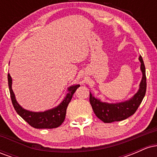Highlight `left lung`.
I'll return each instance as SVG.
<instances>
[{
    "mask_svg": "<svg viewBox=\"0 0 157 157\" xmlns=\"http://www.w3.org/2000/svg\"><path fill=\"white\" fill-rule=\"evenodd\" d=\"M139 60L141 63L140 68L142 72V78L138 92L130 100L120 103L109 104L106 102H102L100 100L92 97V95L90 94L89 100L94 112L102 122L105 123H111L113 122L125 120L134 114L141 104L146 92L147 82L145 67L141 55L140 56Z\"/></svg>",
    "mask_w": 157,
    "mask_h": 157,
    "instance_id": "1",
    "label": "left lung"
}]
</instances>
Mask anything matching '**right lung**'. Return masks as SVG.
I'll return each instance as SVG.
<instances>
[{
    "label": "right lung",
    "mask_w": 157,
    "mask_h": 157,
    "mask_svg": "<svg viewBox=\"0 0 157 157\" xmlns=\"http://www.w3.org/2000/svg\"><path fill=\"white\" fill-rule=\"evenodd\" d=\"M12 80L10 74H8V84L10 89V97L12 105L20 116L26 121L29 125L35 128H55L59 127L63 123L66 117V109L68 105L72 98L73 94L76 90L80 87V85L73 86L68 89V93L61 103L55 109L46 111L44 112H32L23 109L17 103L15 100V94L12 89Z\"/></svg>",
    "instance_id": "add662e5"
}]
</instances>
